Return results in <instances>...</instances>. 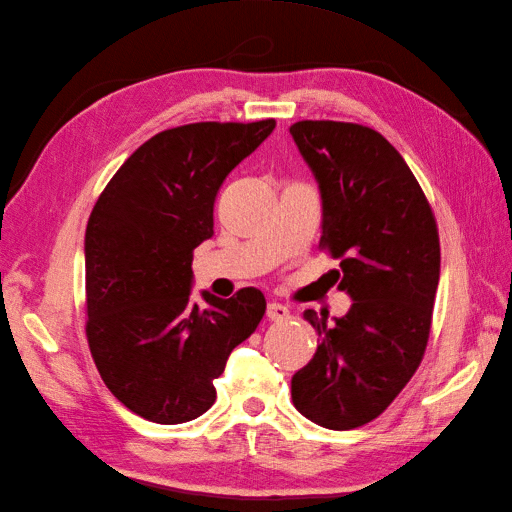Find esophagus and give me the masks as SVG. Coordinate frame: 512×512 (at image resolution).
<instances>
[{
    "mask_svg": "<svg viewBox=\"0 0 512 512\" xmlns=\"http://www.w3.org/2000/svg\"><path fill=\"white\" fill-rule=\"evenodd\" d=\"M267 318L271 322H284V320L290 318V312H288V307L282 305V303H269L267 305Z\"/></svg>",
    "mask_w": 512,
    "mask_h": 512,
    "instance_id": "obj_1",
    "label": "esophagus"
}]
</instances>
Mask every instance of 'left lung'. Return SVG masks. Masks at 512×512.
I'll list each match as a JSON object with an SVG mask.
<instances>
[{
    "instance_id": "1",
    "label": "left lung",
    "mask_w": 512,
    "mask_h": 512,
    "mask_svg": "<svg viewBox=\"0 0 512 512\" xmlns=\"http://www.w3.org/2000/svg\"><path fill=\"white\" fill-rule=\"evenodd\" d=\"M322 196L320 247L339 260L344 318H303L320 346L292 376V404L309 421L346 431L374 421L410 382L427 348L440 282L436 215L399 151L359 123L290 126Z\"/></svg>"
}]
</instances>
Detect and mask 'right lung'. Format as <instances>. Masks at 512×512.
<instances>
[{
	"label": "right lung",
	"instance_id": "right-lung-1",
	"mask_svg": "<svg viewBox=\"0 0 512 512\" xmlns=\"http://www.w3.org/2000/svg\"><path fill=\"white\" fill-rule=\"evenodd\" d=\"M275 119L200 121L138 147L106 183L85 232V333L104 384L151 423L205 414L228 354L267 301L256 288L207 309L190 303L192 256L213 235L226 175L273 132Z\"/></svg>",
	"mask_w": 512,
	"mask_h": 512
}]
</instances>
